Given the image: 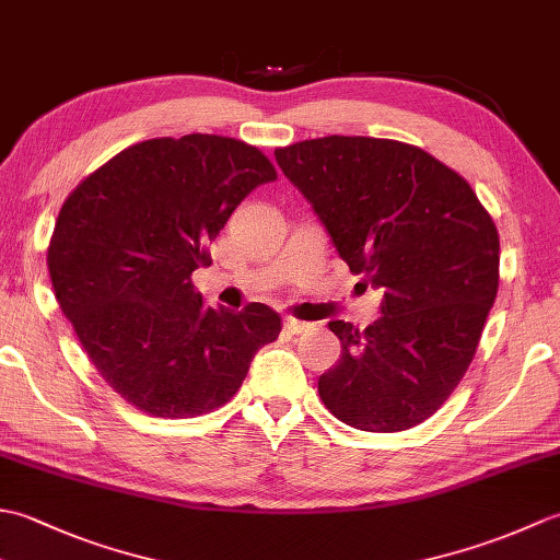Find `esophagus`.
Returning <instances> with one entry per match:
<instances>
[{"mask_svg": "<svg viewBox=\"0 0 560 560\" xmlns=\"http://www.w3.org/2000/svg\"><path fill=\"white\" fill-rule=\"evenodd\" d=\"M283 329H287L289 335H301V331L307 329V323H301V319H295V317H287L283 319Z\"/></svg>", "mask_w": 560, "mask_h": 560, "instance_id": "esophagus-1", "label": "esophagus"}]
</instances>
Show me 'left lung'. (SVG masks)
Here are the masks:
<instances>
[{"label": "left lung", "instance_id": "left-lung-1", "mask_svg": "<svg viewBox=\"0 0 560 560\" xmlns=\"http://www.w3.org/2000/svg\"><path fill=\"white\" fill-rule=\"evenodd\" d=\"M339 257L380 289L365 329L329 323L341 359L317 389L347 425L397 433L459 385L498 293L495 223L469 183L419 147L323 137L273 151Z\"/></svg>", "mask_w": 560, "mask_h": 560}]
</instances>
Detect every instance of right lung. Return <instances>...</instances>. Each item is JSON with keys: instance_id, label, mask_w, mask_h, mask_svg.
I'll use <instances>...</instances> for the list:
<instances>
[{"instance_id": "add662e5", "label": "right lung", "mask_w": 560, "mask_h": 560, "mask_svg": "<svg viewBox=\"0 0 560 560\" xmlns=\"http://www.w3.org/2000/svg\"><path fill=\"white\" fill-rule=\"evenodd\" d=\"M277 180L231 137L149 139L91 173L59 209L47 267L81 347L117 395L159 419L223 407L281 331L269 305L207 307L192 271L255 187Z\"/></svg>"}]
</instances>
